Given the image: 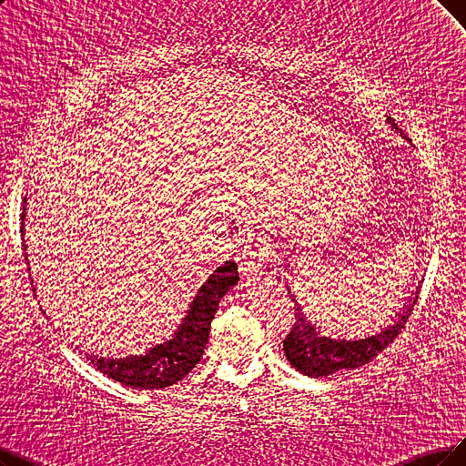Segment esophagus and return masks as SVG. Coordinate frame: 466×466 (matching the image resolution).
I'll return each mask as SVG.
<instances>
[{
	"label": "esophagus",
	"mask_w": 466,
	"mask_h": 466,
	"mask_svg": "<svg viewBox=\"0 0 466 466\" xmlns=\"http://www.w3.org/2000/svg\"><path fill=\"white\" fill-rule=\"evenodd\" d=\"M268 256H269V248L264 240H259V238L252 240V243L247 245L237 256L240 273L247 277L259 273L264 268V262L268 259Z\"/></svg>",
	"instance_id": "34e87169"
}]
</instances>
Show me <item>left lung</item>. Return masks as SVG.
Segmentation results:
<instances>
[{
    "label": "left lung",
    "instance_id": "8db88e82",
    "mask_svg": "<svg viewBox=\"0 0 466 466\" xmlns=\"http://www.w3.org/2000/svg\"><path fill=\"white\" fill-rule=\"evenodd\" d=\"M386 120L400 136H403L401 129L398 127V124H394L392 118H386ZM415 302H417V292L415 296L409 298L407 306H403V309L396 313V319L392 325H386L377 334H373V337H363L358 340L356 339L340 340V339L323 337L319 329L313 327L311 321L306 319L300 304H296L292 329L287 334V339L283 340L285 356L296 370H300V373L315 379L334 375L339 373V370L358 369L369 361H373L384 348H388L394 342V339L405 329V323L413 311Z\"/></svg>",
    "mask_w": 466,
    "mask_h": 466
}]
</instances>
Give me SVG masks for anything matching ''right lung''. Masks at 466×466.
I'll list each match as a JSON object with an SVG mask.
<instances>
[{
  "label": "right lung",
  "instance_id": "right-lung-1",
  "mask_svg": "<svg viewBox=\"0 0 466 466\" xmlns=\"http://www.w3.org/2000/svg\"><path fill=\"white\" fill-rule=\"evenodd\" d=\"M25 218H26V198L23 202L21 214V235L25 240ZM26 250V245H25ZM28 264V254H26ZM30 271V268H28ZM238 283V271L235 262H226L218 268L204 283L177 327L176 334L162 344H157L143 356L127 358H101L86 353L91 365L108 379L124 386L139 390H160L176 384L185 379L191 369L200 361L204 348L210 337V323L219 306V300Z\"/></svg>",
  "mask_w": 466,
  "mask_h": 466
}]
</instances>
